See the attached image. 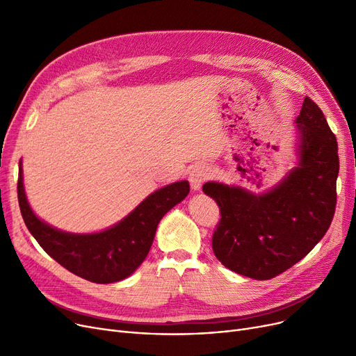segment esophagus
<instances>
[{
    "instance_id": "esophagus-1",
    "label": "esophagus",
    "mask_w": 356,
    "mask_h": 356,
    "mask_svg": "<svg viewBox=\"0 0 356 356\" xmlns=\"http://www.w3.org/2000/svg\"><path fill=\"white\" fill-rule=\"evenodd\" d=\"M211 177V170L209 165L204 163H197L196 165H193V168L189 173V181L192 184V188L195 191H199L202 188V184L207 181Z\"/></svg>"
}]
</instances>
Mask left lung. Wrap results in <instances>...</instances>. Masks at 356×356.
I'll return each instance as SVG.
<instances>
[{
    "instance_id": "obj_1",
    "label": "left lung",
    "mask_w": 356,
    "mask_h": 356,
    "mask_svg": "<svg viewBox=\"0 0 356 356\" xmlns=\"http://www.w3.org/2000/svg\"><path fill=\"white\" fill-rule=\"evenodd\" d=\"M298 165L267 193L208 181L220 220L212 250L227 268L255 280H270L305 258L329 229L336 208L338 141L322 109L309 97L296 120Z\"/></svg>"
}]
</instances>
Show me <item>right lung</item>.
I'll return each instance as SVG.
<instances>
[{"label": "right lung", "mask_w": 356, "mask_h": 356, "mask_svg": "<svg viewBox=\"0 0 356 356\" xmlns=\"http://www.w3.org/2000/svg\"><path fill=\"white\" fill-rule=\"evenodd\" d=\"M23 168L18 167V204L30 234L58 263L88 282L108 284L133 274L152 248L160 219L188 196L186 180L176 181L149 195L115 227L98 234H67L37 218L26 199Z\"/></svg>", "instance_id": "1"}]
</instances>
